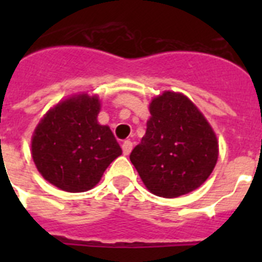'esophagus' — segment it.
Instances as JSON below:
<instances>
[{"instance_id":"obj_1","label":"esophagus","mask_w":262,"mask_h":262,"mask_svg":"<svg viewBox=\"0 0 262 262\" xmlns=\"http://www.w3.org/2000/svg\"><path fill=\"white\" fill-rule=\"evenodd\" d=\"M122 151H123V155H129V152L133 151V142L131 140H124L123 144H122Z\"/></svg>"}]
</instances>
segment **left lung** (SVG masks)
Listing matches in <instances>:
<instances>
[{
    "label": "left lung",
    "instance_id": "left-lung-1",
    "mask_svg": "<svg viewBox=\"0 0 262 262\" xmlns=\"http://www.w3.org/2000/svg\"><path fill=\"white\" fill-rule=\"evenodd\" d=\"M149 113L145 135L129 155L143 184L163 198L198 189L216 165L219 145L214 129L181 93L164 92L152 99Z\"/></svg>",
    "mask_w": 262,
    "mask_h": 262
}]
</instances>
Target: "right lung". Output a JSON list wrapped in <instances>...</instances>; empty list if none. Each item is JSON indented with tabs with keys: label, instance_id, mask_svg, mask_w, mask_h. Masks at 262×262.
Here are the masks:
<instances>
[{
	"label": "right lung",
	"instance_id": "1",
	"mask_svg": "<svg viewBox=\"0 0 262 262\" xmlns=\"http://www.w3.org/2000/svg\"><path fill=\"white\" fill-rule=\"evenodd\" d=\"M99 110L98 97L76 94L48 110L39 122L31 155L50 184L69 193L90 190L122 155L110 127L98 123Z\"/></svg>",
	"mask_w": 262,
	"mask_h": 262
}]
</instances>
